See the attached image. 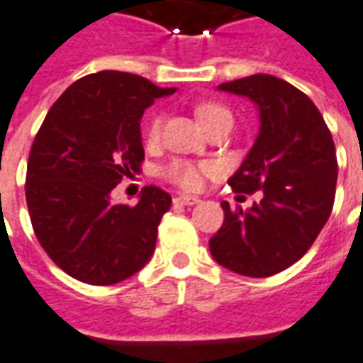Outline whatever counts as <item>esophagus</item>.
<instances>
[{
	"label": "esophagus",
	"instance_id": "esophagus-1",
	"mask_svg": "<svg viewBox=\"0 0 363 363\" xmlns=\"http://www.w3.org/2000/svg\"><path fill=\"white\" fill-rule=\"evenodd\" d=\"M173 202L174 204H182V206H194L200 202V198L190 196V194H179V196H174Z\"/></svg>",
	"mask_w": 363,
	"mask_h": 363
}]
</instances>
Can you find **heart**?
I'll return each instance as SVG.
<instances>
[{"label":"heart","instance_id":"1","mask_svg":"<svg viewBox=\"0 0 363 363\" xmlns=\"http://www.w3.org/2000/svg\"><path fill=\"white\" fill-rule=\"evenodd\" d=\"M196 114L206 128H210L216 122H221V120H231V114H229L228 108L213 103L200 104L196 108ZM159 134H161V118L157 116V118L151 120L150 126H147V140L153 142V140H157ZM204 171L206 165H198V163H192L189 159H173L161 169V174L165 177L167 181H171L181 189H198L200 182H202Z\"/></svg>","mask_w":363,"mask_h":363}]
</instances>
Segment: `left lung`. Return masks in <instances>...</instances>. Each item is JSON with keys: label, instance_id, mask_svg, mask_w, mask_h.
<instances>
[{"label": "left lung", "instance_id": "8db88e82", "mask_svg": "<svg viewBox=\"0 0 363 363\" xmlns=\"http://www.w3.org/2000/svg\"><path fill=\"white\" fill-rule=\"evenodd\" d=\"M218 89L245 96L259 111V135L229 186L262 200L251 210H231L210 239L213 260L231 272L267 278L309 251L335 204L336 151L319 108L280 77L257 74Z\"/></svg>", "mask_w": 363, "mask_h": 363}]
</instances>
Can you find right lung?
I'll return each mask as SVG.
<instances>
[{
	"mask_svg": "<svg viewBox=\"0 0 363 363\" xmlns=\"http://www.w3.org/2000/svg\"><path fill=\"white\" fill-rule=\"evenodd\" d=\"M174 91L106 69L69 85L46 114L25 194L36 239L75 280L112 286L150 262L171 196L145 186L135 206H114L111 192L140 171L143 111Z\"/></svg>",
	"mask_w": 363,
	"mask_h": 363,
	"instance_id": "right-lung-1",
	"label": "right lung"
}]
</instances>
